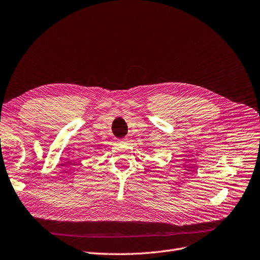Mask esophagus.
<instances>
[{"label":"esophagus","instance_id":"esophagus-1","mask_svg":"<svg viewBox=\"0 0 260 260\" xmlns=\"http://www.w3.org/2000/svg\"><path fill=\"white\" fill-rule=\"evenodd\" d=\"M126 142H127V139H120V140H118L119 144H123V143H126Z\"/></svg>","mask_w":260,"mask_h":260}]
</instances>
